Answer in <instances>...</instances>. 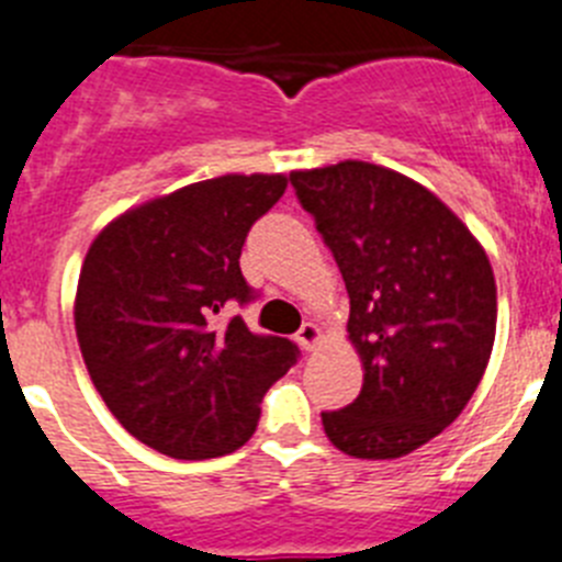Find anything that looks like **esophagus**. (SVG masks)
Returning <instances> with one entry per match:
<instances>
[{
	"label": "esophagus",
	"instance_id": "obj_1",
	"mask_svg": "<svg viewBox=\"0 0 562 562\" xmlns=\"http://www.w3.org/2000/svg\"><path fill=\"white\" fill-rule=\"evenodd\" d=\"M321 337H324V335H321V329H317L315 324H304L301 329H297L295 340H297V346H301V349L312 351L317 342H321Z\"/></svg>",
	"mask_w": 562,
	"mask_h": 562
}]
</instances>
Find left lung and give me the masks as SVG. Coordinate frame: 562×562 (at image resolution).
Returning a JSON list of instances; mask_svg holds the SVG:
<instances>
[{
  "instance_id": "obj_1",
  "label": "left lung",
  "mask_w": 562,
  "mask_h": 562,
  "mask_svg": "<svg viewBox=\"0 0 562 562\" xmlns=\"http://www.w3.org/2000/svg\"><path fill=\"white\" fill-rule=\"evenodd\" d=\"M349 292L362 391L321 414L337 450L400 459L464 411L493 355V265L445 202L394 168L362 160L290 173Z\"/></svg>"
}]
</instances>
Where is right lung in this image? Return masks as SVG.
Returning <instances> with one entry per match:
<instances>
[{
	"label": "right lung",
	"mask_w": 562,
	"mask_h": 562,
	"mask_svg": "<svg viewBox=\"0 0 562 562\" xmlns=\"http://www.w3.org/2000/svg\"><path fill=\"white\" fill-rule=\"evenodd\" d=\"M286 191L284 173H225L114 216L89 245L76 335L101 400L123 428L171 459L241 448L258 402L295 362L286 337L213 315L250 297L238 256Z\"/></svg>",
	"instance_id": "obj_1"
}]
</instances>
